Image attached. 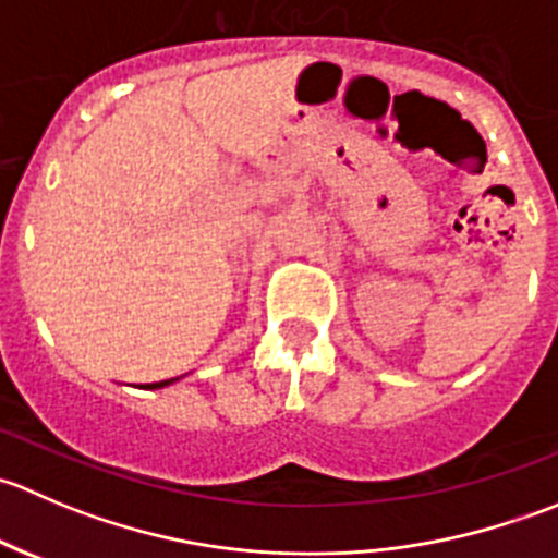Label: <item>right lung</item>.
Returning a JSON list of instances; mask_svg holds the SVG:
<instances>
[{"instance_id": "obj_1", "label": "right lung", "mask_w": 558, "mask_h": 558, "mask_svg": "<svg viewBox=\"0 0 558 558\" xmlns=\"http://www.w3.org/2000/svg\"><path fill=\"white\" fill-rule=\"evenodd\" d=\"M174 380H178V378H170V380H159V384H145V386H140V388H150V391H154V388H165V386H172Z\"/></svg>"}]
</instances>
